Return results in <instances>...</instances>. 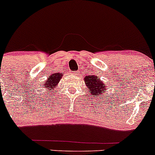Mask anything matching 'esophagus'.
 Listing matches in <instances>:
<instances>
[{"mask_svg":"<svg viewBox=\"0 0 155 155\" xmlns=\"http://www.w3.org/2000/svg\"><path fill=\"white\" fill-rule=\"evenodd\" d=\"M77 74H78L77 72H75V73H72V75H73V76H76V75H77Z\"/></svg>","mask_w":155,"mask_h":155,"instance_id":"34e87169","label":"esophagus"}]
</instances>
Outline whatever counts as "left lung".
<instances>
[{
	"label": "left lung",
	"mask_w": 155,
	"mask_h": 155,
	"mask_svg": "<svg viewBox=\"0 0 155 155\" xmlns=\"http://www.w3.org/2000/svg\"><path fill=\"white\" fill-rule=\"evenodd\" d=\"M86 87L88 88V92L93 96L104 94L107 91V86L105 83L100 79V76L95 75H88L84 78Z\"/></svg>",
	"instance_id": "obj_1"
}]
</instances>
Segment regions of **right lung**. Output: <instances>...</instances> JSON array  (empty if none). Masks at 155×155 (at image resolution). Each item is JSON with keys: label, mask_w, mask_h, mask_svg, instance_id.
I'll list each match as a JSON object with an SVG mask.
<instances>
[{"label": "right lung", "mask_w": 155, "mask_h": 155, "mask_svg": "<svg viewBox=\"0 0 155 155\" xmlns=\"http://www.w3.org/2000/svg\"><path fill=\"white\" fill-rule=\"evenodd\" d=\"M62 77L61 73H53L50 76H48L46 82L43 84V87H46V90H51L54 87H57L58 85L59 81L61 80Z\"/></svg>", "instance_id": "add662e5"}]
</instances>
